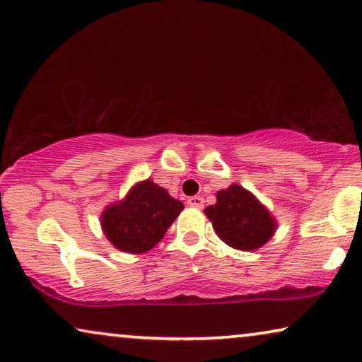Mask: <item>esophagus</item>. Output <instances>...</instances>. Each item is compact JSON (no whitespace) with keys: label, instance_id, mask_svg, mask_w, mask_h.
<instances>
[{"label":"esophagus","instance_id":"1","mask_svg":"<svg viewBox=\"0 0 362 362\" xmlns=\"http://www.w3.org/2000/svg\"><path fill=\"white\" fill-rule=\"evenodd\" d=\"M187 203L190 206H195V208H202L203 206V198L202 197H198V195H195V197H190L187 200Z\"/></svg>","mask_w":362,"mask_h":362}]
</instances>
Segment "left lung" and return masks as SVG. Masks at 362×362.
I'll use <instances>...</instances> for the list:
<instances>
[{"instance_id":"8db88e82","label":"left lung","mask_w":362,"mask_h":362,"mask_svg":"<svg viewBox=\"0 0 362 362\" xmlns=\"http://www.w3.org/2000/svg\"><path fill=\"white\" fill-rule=\"evenodd\" d=\"M223 243L239 251H254L266 244L276 230V221L266 208L241 185L216 193V203L205 208Z\"/></svg>"}]
</instances>
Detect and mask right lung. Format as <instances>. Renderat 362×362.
Instances as JSON below:
<instances>
[{"instance_id": "right-lung-1", "label": "right lung", "mask_w": 362, "mask_h": 362, "mask_svg": "<svg viewBox=\"0 0 362 362\" xmlns=\"http://www.w3.org/2000/svg\"><path fill=\"white\" fill-rule=\"evenodd\" d=\"M183 210L182 202L152 180L136 183L123 202L106 208L101 226L106 238L124 252L149 251Z\"/></svg>"}]
</instances>
